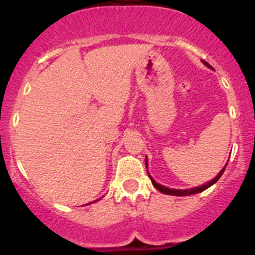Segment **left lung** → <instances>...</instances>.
Returning <instances> with one entry per match:
<instances>
[{
	"instance_id": "left-lung-1",
	"label": "left lung",
	"mask_w": 255,
	"mask_h": 255,
	"mask_svg": "<svg viewBox=\"0 0 255 255\" xmlns=\"http://www.w3.org/2000/svg\"><path fill=\"white\" fill-rule=\"evenodd\" d=\"M203 62H204V65H206V66L211 67V66H209V64H207L206 61H203ZM147 164H148V161H147V158H145V166H147ZM226 166H227V164H226ZM226 166H225V167L220 171V173H218V175L215 177V179L211 180V181H208V182H207V184H204V185L197 186V188H193V189H186V190H180V189H170V188H166V186L161 185V184H158V182H155L154 180H153V177L149 175V172H148V176H149L150 180H152L153 186H154V188L157 189V190L161 191V193H163V194H167V195H176V197H185V195H191V194H197V193H200V191L206 190V189H208L209 186L213 185L215 182H217L218 179H220V177L222 176V173H224V171H225V168H226ZM147 171H148V170H147Z\"/></svg>"
}]
</instances>
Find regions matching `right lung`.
<instances>
[{"label": "right lung", "mask_w": 255, "mask_h": 255, "mask_svg": "<svg viewBox=\"0 0 255 255\" xmlns=\"http://www.w3.org/2000/svg\"><path fill=\"white\" fill-rule=\"evenodd\" d=\"M96 202H97V200H96Z\"/></svg>", "instance_id": "1"}]
</instances>
